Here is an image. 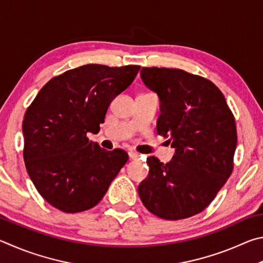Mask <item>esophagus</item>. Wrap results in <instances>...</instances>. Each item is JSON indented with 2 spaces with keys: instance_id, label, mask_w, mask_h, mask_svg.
Listing matches in <instances>:
<instances>
[{
  "instance_id": "obj_1",
  "label": "esophagus",
  "mask_w": 263,
  "mask_h": 263,
  "mask_svg": "<svg viewBox=\"0 0 263 263\" xmlns=\"http://www.w3.org/2000/svg\"><path fill=\"white\" fill-rule=\"evenodd\" d=\"M128 156H129V158H130L132 160H136V159H139L141 157V155L135 153V151H129Z\"/></svg>"
}]
</instances>
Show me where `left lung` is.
Wrapping results in <instances>:
<instances>
[{
  "mask_svg": "<svg viewBox=\"0 0 263 263\" xmlns=\"http://www.w3.org/2000/svg\"><path fill=\"white\" fill-rule=\"evenodd\" d=\"M141 78L158 95L157 133L176 149L171 162L146 159L139 186L142 203L160 218L177 220L203 211L233 170L234 117L213 82L181 69L142 68Z\"/></svg>",
  "mask_w": 263,
  "mask_h": 263,
  "instance_id": "left-lung-1",
  "label": "left lung"
}]
</instances>
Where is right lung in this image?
<instances>
[{
    "mask_svg": "<svg viewBox=\"0 0 263 263\" xmlns=\"http://www.w3.org/2000/svg\"><path fill=\"white\" fill-rule=\"evenodd\" d=\"M140 66L85 64L53 77L26 109L23 121L25 166L36 191L63 213L99 203L128 160L89 141L109 104L135 80Z\"/></svg>",
    "mask_w": 263,
    "mask_h": 263,
    "instance_id": "add662e5",
    "label": "right lung"
}]
</instances>
